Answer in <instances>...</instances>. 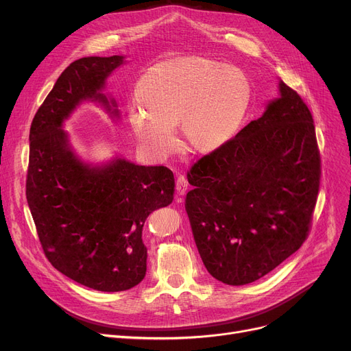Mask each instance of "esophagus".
Instances as JSON below:
<instances>
[{
  "mask_svg": "<svg viewBox=\"0 0 351 351\" xmlns=\"http://www.w3.org/2000/svg\"><path fill=\"white\" fill-rule=\"evenodd\" d=\"M187 189H189V182H187V178L184 176H180L177 177V181H176V193L178 195H184L187 193Z\"/></svg>",
  "mask_w": 351,
  "mask_h": 351,
  "instance_id": "34e87169",
  "label": "esophagus"
}]
</instances>
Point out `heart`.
<instances>
[{"label": "heart", "mask_w": 351, "mask_h": 351, "mask_svg": "<svg viewBox=\"0 0 351 351\" xmlns=\"http://www.w3.org/2000/svg\"><path fill=\"white\" fill-rule=\"evenodd\" d=\"M252 84L243 70L223 61L186 56L162 60L141 75L130 110L137 141L157 157L177 149L174 128L195 154H214L240 130L252 104Z\"/></svg>", "instance_id": "1"}]
</instances>
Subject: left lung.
Here are the masks:
<instances>
[{"instance_id": "1", "label": "left lung", "mask_w": 351, "mask_h": 351, "mask_svg": "<svg viewBox=\"0 0 351 351\" xmlns=\"http://www.w3.org/2000/svg\"><path fill=\"white\" fill-rule=\"evenodd\" d=\"M278 93L260 119L187 174L195 245L224 285L269 274L302 247L311 223L320 186L313 117L281 80Z\"/></svg>"}]
</instances>
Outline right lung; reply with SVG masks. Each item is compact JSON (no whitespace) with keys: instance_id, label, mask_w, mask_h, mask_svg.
Instances as JSON below:
<instances>
[{"instance_id":"add662e5","label":"right lung","mask_w":351,"mask_h":351,"mask_svg":"<svg viewBox=\"0 0 351 351\" xmlns=\"http://www.w3.org/2000/svg\"><path fill=\"white\" fill-rule=\"evenodd\" d=\"M124 56L84 57L58 77L29 128L27 202L44 253L56 269L98 291H124L143 281V227L174 198V176L164 165H138L120 156L82 160L64 123L86 101L119 120L107 78Z\"/></svg>"}]
</instances>
